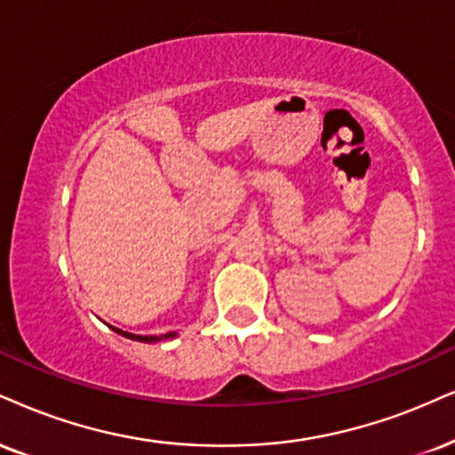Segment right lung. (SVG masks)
<instances>
[{"mask_svg":"<svg viewBox=\"0 0 455 455\" xmlns=\"http://www.w3.org/2000/svg\"><path fill=\"white\" fill-rule=\"evenodd\" d=\"M111 327V324H109ZM116 331V333H120L122 338H128V339H134V341H143V344H156V341H164V339H172L177 338L175 331H171V333H164V335H134V333H128V331H122L117 327H111Z\"/></svg>","mask_w":455,"mask_h":455,"instance_id":"right-lung-1","label":"right lung"}]
</instances>
